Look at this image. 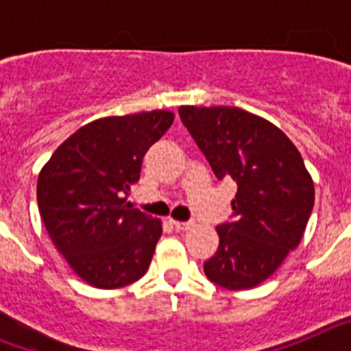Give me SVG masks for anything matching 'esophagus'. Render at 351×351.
Listing matches in <instances>:
<instances>
[{"label": "esophagus", "mask_w": 351, "mask_h": 351, "mask_svg": "<svg viewBox=\"0 0 351 351\" xmlns=\"http://www.w3.org/2000/svg\"><path fill=\"white\" fill-rule=\"evenodd\" d=\"M172 225L178 228V230H190L191 226H193V223H188V221H178V219H172Z\"/></svg>", "instance_id": "obj_1"}]
</instances>
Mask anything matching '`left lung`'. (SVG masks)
Returning <instances> with one entry per match:
<instances>
[{"instance_id": "1", "label": "left lung", "mask_w": 351, "mask_h": 351, "mask_svg": "<svg viewBox=\"0 0 351 351\" xmlns=\"http://www.w3.org/2000/svg\"><path fill=\"white\" fill-rule=\"evenodd\" d=\"M182 125L214 176L232 178L234 219L216 226L218 251L204 263L213 283L247 290L278 271L299 246L315 184L299 149L271 121L237 107H179Z\"/></svg>"}]
</instances>
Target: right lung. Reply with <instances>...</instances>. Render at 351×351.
Instances as JSON below:
<instances>
[{
  "mask_svg": "<svg viewBox=\"0 0 351 351\" xmlns=\"http://www.w3.org/2000/svg\"><path fill=\"white\" fill-rule=\"evenodd\" d=\"M173 112L108 116L84 125L56 149L36 184L49 237L71 271L104 290L141 280L161 221L126 202L142 158L172 126Z\"/></svg>",
  "mask_w": 351,
  "mask_h": 351,
  "instance_id": "right-lung-1",
  "label": "right lung"
}]
</instances>
